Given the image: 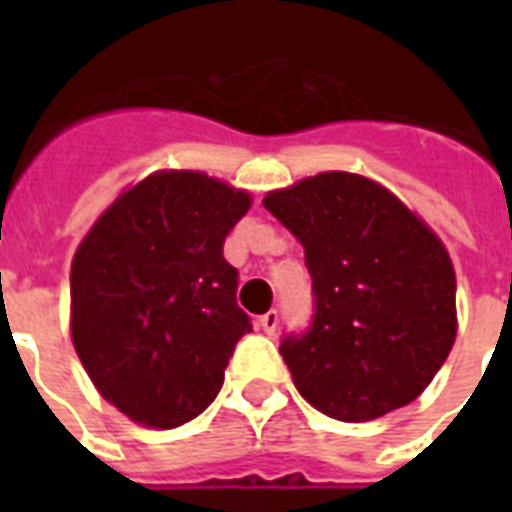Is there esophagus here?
Wrapping results in <instances>:
<instances>
[{"mask_svg":"<svg viewBox=\"0 0 512 512\" xmlns=\"http://www.w3.org/2000/svg\"><path fill=\"white\" fill-rule=\"evenodd\" d=\"M257 327L263 329L265 335H276V329H279V313L276 311L263 313V316L257 319Z\"/></svg>","mask_w":512,"mask_h":512,"instance_id":"esophagus-1","label":"esophagus"}]
</instances>
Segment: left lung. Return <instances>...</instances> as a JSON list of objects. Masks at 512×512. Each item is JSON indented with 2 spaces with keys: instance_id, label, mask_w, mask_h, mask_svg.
<instances>
[{
  "instance_id": "1",
  "label": "left lung",
  "mask_w": 512,
  "mask_h": 512,
  "mask_svg": "<svg viewBox=\"0 0 512 512\" xmlns=\"http://www.w3.org/2000/svg\"><path fill=\"white\" fill-rule=\"evenodd\" d=\"M263 204L303 244L311 273V327L279 345L300 396L342 422L414 401L457 335V281L436 233L350 172H321Z\"/></svg>"
}]
</instances>
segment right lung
<instances>
[{
  "mask_svg": "<svg viewBox=\"0 0 512 512\" xmlns=\"http://www.w3.org/2000/svg\"><path fill=\"white\" fill-rule=\"evenodd\" d=\"M249 193L201 172H156L92 225L71 265V337L95 388L130 420L177 428L223 388L252 321L225 236Z\"/></svg>",
  "mask_w": 512,
  "mask_h": 512,
  "instance_id": "obj_1",
  "label": "right lung"
}]
</instances>
